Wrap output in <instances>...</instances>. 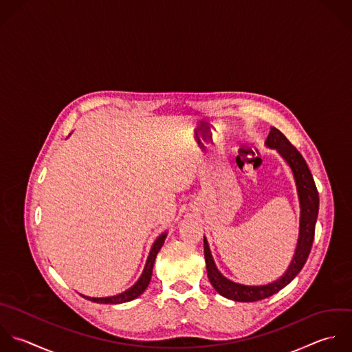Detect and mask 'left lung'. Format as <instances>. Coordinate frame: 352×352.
<instances>
[{"mask_svg":"<svg viewBox=\"0 0 352 352\" xmlns=\"http://www.w3.org/2000/svg\"><path fill=\"white\" fill-rule=\"evenodd\" d=\"M265 144L272 149H277V152L284 157V160L288 163L294 173L300 203L299 239L292 262L281 278L267 285H243L233 283L221 274V272L215 266L208 243L204 237V258L208 280L219 295L234 302H258L277 294L284 287H287L303 269L314 241L320 197L314 178L306 160L303 159L302 153L288 141V138L276 127L270 129L269 137Z\"/></svg>","mask_w":352,"mask_h":352,"instance_id":"obj_1","label":"left lung"}]
</instances>
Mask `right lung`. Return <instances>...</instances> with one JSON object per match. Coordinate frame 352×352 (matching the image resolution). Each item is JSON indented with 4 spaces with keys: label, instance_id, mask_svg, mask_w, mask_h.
Segmentation results:
<instances>
[{
    "label": "right lung",
    "instance_id": "obj_1",
    "mask_svg": "<svg viewBox=\"0 0 352 352\" xmlns=\"http://www.w3.org/2000/svg\"><path fill=\"white\" fill-rule=\"evenodd\" d=\"M166 237H167V233H163V234H160V236L156 239V241L153 243V245H152V248H151L149 256H148V259H146L144 272H142L141 277L138 278V281H137L131 288H129L127 291H124V292H122V294H119V295H116V296H108V298H89V296H85V295H80V296H83L85 299L90 300V302H94V303L119 305V303H126V302L134 300L135 298H138L140 295H142L144 291H145V289L148 288V285H149L156 255H157V252L160 251V248L163 247Z\"/></svg>",
    "mask_w": 352,
    "mask_h": 352
}]
</instances>
